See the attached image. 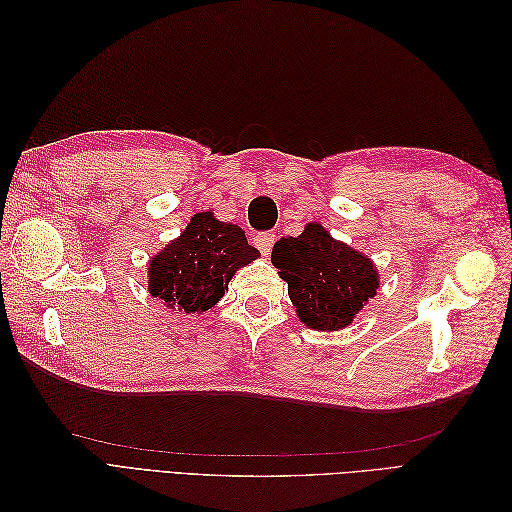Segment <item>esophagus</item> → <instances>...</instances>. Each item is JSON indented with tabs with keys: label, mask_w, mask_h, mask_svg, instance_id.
Here are the masks:
<instances>
[{
	"label": "esophagus",
	"mask_w": 512,
	"mask_h": 512,
	"mask_svg": "<svg viewBox=\"0 0 512 512\" xmlns=\"http://www.w3.org/2000/svg\"><path fill=\"white\" fill-rule=\"evenodd\" d=\"M275 232H258V235L254 237V245L258 247L260 250V254L262 256H269V252H271V247H273V243H275Z\"/></svg>",
	"instance_id": "obj_1"
}]
</instances>
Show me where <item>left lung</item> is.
<instances>
[{
  "label": "left lung",
  "instance_id": "8db88e82",
  "mask_svg": "<svg viewBox=\"0 0 512 512\" xmlns=\"http://www.w3.org/2000/svg\"><path fill=\"white\" fill-rule=\"evenodd\" d=\"M271 262L309 329H344L378 290L374 262L314 222L299 237L277 241Z\"/></svg>",
  "mask_w": 512,
  "mask_h": 512
}]
</instances>
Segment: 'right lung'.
<instances>
[{
  "mask_svg": "<svg viewBox=\"0 0 512 512\" xmlns=\"http://www.w3.org/2000/svg\"><path fill=\"white\" fill-rule=\"evenodd\" d=\"M258 256L239 226L218 222L209 211L196 213L181 237L151 260L149 292L170 309L207 312L224 297L235 271Z\"/></svg>",
  "mask_w": 512,
  "mask_h": 512,
  "instance_id": "add662e5",
  "label": "right lung"
}]
</instances>
